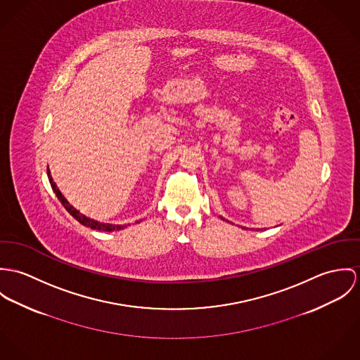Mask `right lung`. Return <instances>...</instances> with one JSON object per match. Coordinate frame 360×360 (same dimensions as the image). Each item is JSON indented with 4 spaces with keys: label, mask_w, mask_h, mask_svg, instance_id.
Returning <instances> with one entry per match:
<instances>
[{
    "label": "right lung",
    "mask_w": 360,
    "mask_h": 360,
    "mask_svg": "<svg viewBox=\"0 0 360 360\" xmlns=\"http://www.w3.org/2000/svg\"><path fill=\"white\" fill-rule=\"evenodd\" d=\"M46 172H48V179H49V184H51V186H52V189H53V192H55V195L58 196V199L59 201L63 204V207L68 210V212L73 217V218H76L79 222H80L81 225H84V226H88V228H91V229H96V231H103V232H113V231H120V229H124L125 228V225H112V224H103V222H99V221H95V219H91V218H88V217H85L84 214H81L80 211L77 210V208H75L66 198L62 195V192L59 191V188L56 186V184L53 182V179H52V176H51V172H49V169H46Z\"/></svg>",
    "instance_id": "obj_1"
}]
</instances>
